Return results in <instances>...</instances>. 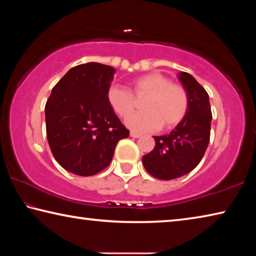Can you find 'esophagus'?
<instances>
[{
    "label": "esophagus",
    "instance_id": "esophagus-1",
    "mask_svg": "<svg viewBox=\"0 0 256 256\" xmlns=\"http://www.w3.org/2000/svg\"><path fill=\"white\" fill-rule=\"evenodd\" d=\"M130 136H131L132 138H140L141 136V134L140 133H138V132H134V131H131V133H130Z\"/></svg>",
    "mask_w": 256,
    "mask_h": 256
}]
</instances>
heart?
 I'll list each match as a JSON object with an SVG mask.
<instances>
[{
	"mask_svg": "<svg viewBox=\"0 0 256 256\" xmlns=\"http://www.w3.org/2000/svg\"><path fill=\"white\" fill-rule=\"evenodd\" d=\"M132 92L120 86H112L107 102L116 114L128 118L136 108V97H144L146 110L133 114L126 120L130 128L136 131H154L162 126L172 128L185 118L188 110V94L183 86L172 84L170 78L152 72L138 76L131 82Z\"/></svg>",
	"mask_w": 256,
	"mask_h": 256,
	"instance_id": "1",
	"label": "heart"
}]
</instances>
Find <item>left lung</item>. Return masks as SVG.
Masks as SVG:
<instances>
[{
    "label": "left lung",
    "instance_id": "8db88e82",
    "mask_svg": "<svg viewBox=\"0 0 256 256\" xmlns=\"http://www.w3.org/2000/svg\"><path fill=\"white\" fill-rule=\"evenodd\" d=\"M178 78L188 94V112L170 134L154 136V150L142 157L146 170L164 180L178 178L192 172L201 162L210 141L212 112L209 94L188 73L180 72Z\"/></svg>",
    "mask_w": 256,
    "mask_h": 256
}]
</instances>
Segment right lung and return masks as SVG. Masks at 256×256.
Segmentation results:
<instances>
[{
    "instance_id": "add662e5",
    "label": "right lung",
    "mask_w": 256,
    "mask_h": 256,
    "mask_svg": "<svg viewBox=\"0 0 256 256\" xmlns=\"http://www.w3.org/2000/svg\"><path fill=\"white\" fill-rule=\"evenodd\" d=\"M115 68L90 62L68 70L45 106L52 154L64 170L92 176L110 164L115 146L130 131L107 102Z\"/></svg>"
}]
</instances>
